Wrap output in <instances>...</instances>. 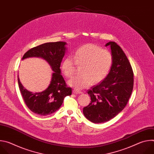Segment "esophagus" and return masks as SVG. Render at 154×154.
Instances as JSON below:
<instances>
[{"mask_svg": "<svg viewBox=\"0 0 154 154\" xmlns=\"http://www.w3.org/2000/svg\"><path fill=\"white\" fill-rule=\"evenodd\" d=\"M72 93H73V94H82V91H79V90H75V89H74V90H73V91H72Z\"/></svg>", "mask_w": 154, "mask_h": 154, "instance_id": "1", "label": "esophagus"}]
</instances>
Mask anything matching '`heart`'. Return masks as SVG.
<instances>
[{"instance_id": "heart-1", "label": "heart", "mask_w": 154, "mask_h": 154, "mask_svg": "<svg viewBox=\"0 0 154 154\" xmlns=\"http://www.w3.org/2000/svg\"><path fill=\"white\" fill-rule=\"evenodd\" d=\"M112 64L113 55L110 52L93 44H88L76 50L74 58H65L61 68L64 75L70 78L75 73L76 64L84 65L83 75L74 76L68 82L74 89L82 90L93 83L102 82L108 74Z\"/></svg>"}]
</instances>
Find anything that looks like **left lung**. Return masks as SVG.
<instances>
[{
  "label": "left lung",
  "mask_w": 154,
  "mask_h": 154,
  "mask_svg": "<svg viewBox=\"0 0 154 154\" xmlns=\"http://www.w3.org/2000/svg\"><path fill=\"white\" fill-rule=\"evenodd\" d=\"M111 48L113 64L107 76L88 90L91 103L84 107V116L93 123L108 121L126 106L134 87V72L125 54L115 42L105 45Z\"/></svg>",
  "instance_id": "left-lung-1"
}]
</instances>
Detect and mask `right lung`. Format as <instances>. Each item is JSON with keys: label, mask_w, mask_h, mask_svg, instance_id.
<instances>
[{"label": "right lung", "mask_w": 154, "mask_h": 154, "mask_svg": "<svg viewBox=\"0 0 154 154\" xmlns=\"http://www.w3.org/2000/svg\"><path fill=\"white\" fill-rule=\"evenodd\" d=\"M66 42H47L28 51L23 60L29 57H39L48 61L54 72L48 88L40 93H33L27 90L17 77L20 93L27 106L35 114L47 116L55 112L61 106L64 97L72 94L61 75L60 65L64 56Z\"/></svg>", "instance_id": "right-lung-1"}]
</instances>
